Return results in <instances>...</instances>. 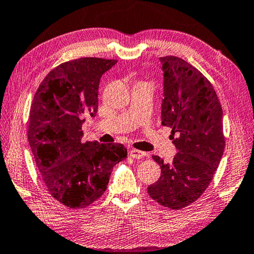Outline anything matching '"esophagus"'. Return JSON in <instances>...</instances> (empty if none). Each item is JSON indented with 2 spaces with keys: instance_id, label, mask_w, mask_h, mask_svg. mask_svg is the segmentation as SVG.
Returning a JSON list of instances; mask_svg holds the SVG:
<instances>
[{
  "instance_id": "34e87169",
  "label": "esophagus",
  "mask_w": 254,
  "mask_h": 254,
  "mask_svg": "<svg viewBox=\"0 0 254 254\" xmlns=\"http://www.w3.org/2000/svg\"><path fill=\"white\" fill-rule=\"evenodd\" d=\"M130 156L132 158H135V159H141V158L147 156V152L141 151V150H137V149H132V150H130Z\"/></svg>"
}]
</instances>
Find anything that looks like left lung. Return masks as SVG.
<instances>
[{"instance_id": "obj_1", "label": "left lung", "mask_w": 254, "mask_h": 254, "mask_svg": "<svg viewBox=\"0 0 254 254\" xmlns=\"http://www.w3.org/2000/svg\"><path fill=\"white\" fill-rule=\"evenodd\" d=\"M163 70L162 126L171 127L178 152L160 165L161 175L148 194L165 207L182 209L196 201L212 182L225 148L223 111L210 81L176 56L161 57Z\"/></svg>"}]
</instances>
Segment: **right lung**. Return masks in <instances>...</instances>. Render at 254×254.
Here are the masks:
<instances>
[{"label": "right lung", "mask_w": 254, "mask_h": 254, "mask_svg": "<svg viewBox=\"0 0 254 254\" xmlns=\"http://www.w3.org/2000/svg\"><path fill=\"white\" fill-rule=\"evenodd\" d=\"M118 60L85 57L54 68L34 94L28 140L50 195L69 208L87 207L104 194L113 167L127 157L123 144L84 142V117H95L102 75Z\"/></svg>", "instance_id": "1"}]
</instances>
